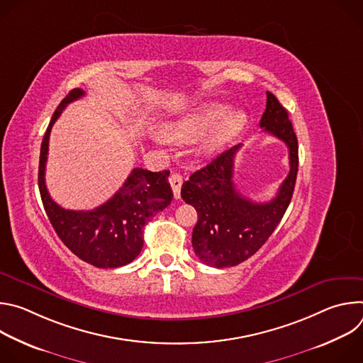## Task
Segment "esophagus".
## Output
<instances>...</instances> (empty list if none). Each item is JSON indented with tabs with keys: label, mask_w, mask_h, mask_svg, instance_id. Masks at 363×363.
<instances>
[{
	"label": "esophagus",
	"mask_w": 363,
	"mask_h": 363,
	"mask_svg": "<svg viewBox=\"0 0 363 363\" xmlns=\"http://www.w3.org/2000/svg\"><path fill=\"white\" fill-rule=\"evenodd\" d=\"M169 184L174 191V198L178 199L181 196V186H182V177L179 174H172L169 177Z\"/></svg>",
	"instance_id": "34e87169"
}]
</instances>
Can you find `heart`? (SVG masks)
Masks as SVG:
<instances>
[{
  "mask_svg": "<svg viewBox=\"0 0 363 363\" xmlns=\"http://www.w3.org/2000/svg\"><path fill=\"white\" fill-rule=\"evenodd\" d=\"M247 115L242 111H231L221 101H205L162 125L167 140L174 143L192 142L206 132L199 150L202 153H216L230 145L244 129Z\"/></svg>",
  "mask_w": 363,
  "mask_h": 363,
  "instance_id": "obj_1",
  "label": "heart"
}]
</instances>
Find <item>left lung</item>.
Here are the masks:
<instances>
[{"mask_svg": "<svg viewBox=\"0 0 363 363\" xmlns=\"http://www.w3.org/2000/svg\"><path fill=\"white\" fill-rule=\"evenodd\" d=\"M260 128L289 147L290 172L272 201L252 202L235 189L234 158L241 143L218 155L182 184V199L195 206L198 213L192 247L199 260L208 266L233 267L255 254L273 234L291 201L298 167V145L287 111L270 91Z\"/></svg>", "mask_w": 363, "mask_h": 363, "instance_id": "8db88e82", "label": "left lung"}]
</instances>
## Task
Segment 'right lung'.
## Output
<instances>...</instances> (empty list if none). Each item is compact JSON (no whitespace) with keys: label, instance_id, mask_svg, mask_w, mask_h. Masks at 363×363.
<instances>
[{"label":"right lung","instance_id":"right-lung-1","mask_svg":"<svg viewBox=\"0 0 363 363\" xmlns=\"http://www.w3.org/2000/svg\"><path fill=\"white\" fill-rule=\"evenodd\" d=\"M84 96L73 89L57 106L44 133L40 149L38 188L45 214L65 245L80 260L99 267L115 269L129 264L143 247V227L171 203L174 194L169 171L150 172L135 168L122 188L105 203L90 211L65 210L51 199L44 181L51 128L69 103Z\"/></svg>","mask_w":363,"mask_h":363}]
</instances>
